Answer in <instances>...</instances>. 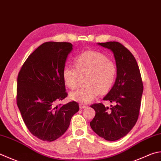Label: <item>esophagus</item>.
Segmentation results:
<instances>
[{
    "label": "esophagus",
    "instance_id": "1",
    "mask_svg": "<svg viewBox=\"0 0 161 161\" xmlns=\"http://www.w3.org/2000/svg\"><path fill=\"white\" fill-rule=\"evenodd\" d=\"M86 107H87L86 105L83 104H79V108H80V109H83V108H86Z\"/></svg>",
    "mask_w": 161,
    "mask_h": 161
}]
</instances>
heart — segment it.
Masks as SVG:
<instances>
[{
  "label": "heart",
  "instance_id": "b5f03b06",
  "mask_svg": "<svg viewBox=\"0 0 161 161\" xmlns=\"http://www.w3.org/2000/svg\"><path fill=\"white\" fill-rule=\"evenodd\" d=\"M75 69L69 65L64 66L62 76L69 88L77 87L79 75H86L87 86L70 93L74 101L87 104L99 94L108 92L116 80L117 69L115 64L107 57L95 51H86L75 57Z\"/></svg>",
  "mask_w": 161,
  "mask_h": 161
}]
</instances>
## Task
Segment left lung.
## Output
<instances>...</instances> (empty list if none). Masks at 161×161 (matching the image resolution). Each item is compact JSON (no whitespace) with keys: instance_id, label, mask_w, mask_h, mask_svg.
<instances>
[{"instance_id":"left-lung-1","label":"left lung","mask_w":161,"mask_h":161,"mask_svg":"<svg viewBox=\"0 0 161 161\" xmlns=\"http://www.w3.org/2000/svg\"><path fill=\"white\" fill-rule=\"evenodd\" d=\"M97 44L111 50L116 60V79L103 99L116 104L110 108L102 103L91 105L95 116L90 125L99 137L116 141L125 137L137 123L143 83L137 61L125 47L116 41Z\"/></svg>"}]
</instances>
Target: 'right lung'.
<instances>
[{
    "instance_id": "right-lung-1",
    "label": "right lung",
    "mask_w": 161,
    "mask_h": 161,
    "mask_svg": "<svg viewBox=\"0 0 161 161\" xmlns=\"http://www.w3.org/2000/svg\"><path fill=\"white\" fill-rule=\"evenodd\" d=\"M73 45L46 42L30 54L17 77V104L27 128L38 139L61 137L79 110L76 102L56 106L67 97L62 72Z\"/></svg>"
}]
</instances>
